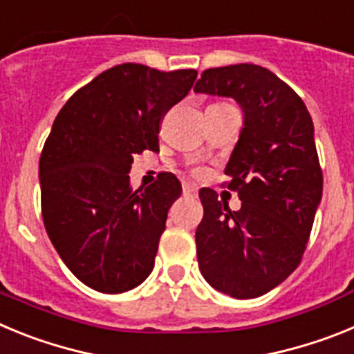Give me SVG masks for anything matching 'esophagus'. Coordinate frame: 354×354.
Listing matches in <instances>:
<instances>
[{"label": "esophagus", "instance_id": "esophagus-1", "mask_svg": "<svg viewBox=\"0 0 354 354\" xmlns=\"http://www.w3.org/2000/svg\"><path fill=\"white\" fill-rule=\"evenodd\" d=\"M183 193H184V196H196V187L189 183H184Z\"/></svg>", "mask_w": 354, "mask_h": 354}]
</instances>
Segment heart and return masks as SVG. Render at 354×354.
Masks as SVG:
<instances>
[{
	"label": "heart",
	"mask_w": 354,
	"mask_h": 354,
	"mask_svg": "<svg viewBox=\"0 0 354 354\" xmlns=\"http://www.w3.org/2000/svg\"><path fill=\"white\" fill-rule=\"evenodd\" d=\"M196 174H200V170H196Z\"/></svg>",
	"instance_id": "b5f03b06"
}]
</instances>
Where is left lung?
Listing matches in <instances>:
<instances>
[{"label": "left lung", "mask_w": 354, "mask_h": 354, "mask_svg": "<svg viewBox=\"0 0 354 354\" xmlns=\"http://www.w3.org/2000/svg\"><path fill=\"white\" fill-rule=\"evenodd\" d=\"M195 92L232 97L245 113L225 168L243 204L230 211L216 192L200 189L198 268L216 290L257 298L298 268L310 237L323 195L314 124L301 97L261 65L207 68Z\"/></svg>", "instance_id": "8db88e82"}]
</instances>
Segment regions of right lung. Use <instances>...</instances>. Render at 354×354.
Masks as SVG:
<instances>
[{
	"mask_svg": "<svg viewBox=\"0 0 354 354\" xmlns=\"http://www.w3.org/2000/svg\"><path fill=\"white\" fill-rule=\"evenodd\" d=\"M195 80V68L122 64L84 84L56 115L39 162L42 218L84 286L126 292L154 268L168 209L183 187L165 174L133 192L127 174L134 154L159 150L162 117Z\"/></svg>",
	"mask_w": 354,
	"mask_h": 354,
	"instance_id": "1",
	"label": "right lung"
}]
</instances>
